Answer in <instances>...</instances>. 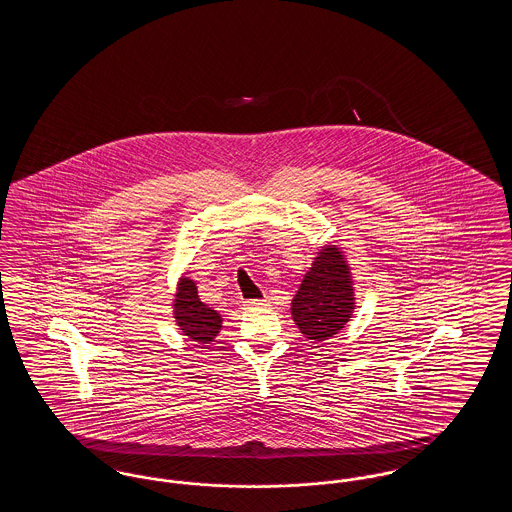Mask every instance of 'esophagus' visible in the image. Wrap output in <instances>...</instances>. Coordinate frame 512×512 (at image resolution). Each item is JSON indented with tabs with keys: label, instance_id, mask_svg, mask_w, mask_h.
I'll list each match as a JSON object with an SVG mask.
<instances>
[{
	"label": "esophagus",
	"instance_id": "esophagus-1",
	"mask_svg": "<svg viewBox=\"0 0 512 512\" xmlns=\"http://www.w3.org/2000/svg\"><path fill=\"white\" fill-rule=\"evenodd\" d=\"M267 303L268 299H249V301H245L244 307L245 309H257V307H265Z\"/></svg>",
	"mask_w": 512,
	"mask_h": 512
}]
</instances>
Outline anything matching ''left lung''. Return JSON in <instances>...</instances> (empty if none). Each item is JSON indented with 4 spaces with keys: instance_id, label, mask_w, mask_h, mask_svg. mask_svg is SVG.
Returning <instances> with one entry per match:
<instances>
[{
    "instance_id": "left-lung-1",
    "label": "left lung",
    "mask_w": 512,
    "mask_h": 512,
    "mask_svg": "<svg viewBox=\"0 0 512 512\" xmlns=\"http://www.w3.org/2000/svg\"><path fill=\"white\" fill-rule=\"evenodd\" d=\"M351 268L338 245H324L292 299V318L307 340L334 338L353 317Z\"/></svg>"
}]
</instances>
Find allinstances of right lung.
I'll return each mask as SVG.
<instances>
[{
  "instance_id": "right-lung-1",
  "label": "right lung",
  "mask_w": 512,
  "mask_h": 512,
  "mask_svg": "<svg viewBox=\"0 0 512 512\" xmlns=\"http://www.w3.org/2000/svg\"><path fill=\"white\" fill-rule=\"evenodd\" d=\"M174 320L188 340L195 343L215 341L222 328V317L215 309L205 305L199 295L194 280L182 276L174 293Z\"/></svg>"
}]
</instances>
